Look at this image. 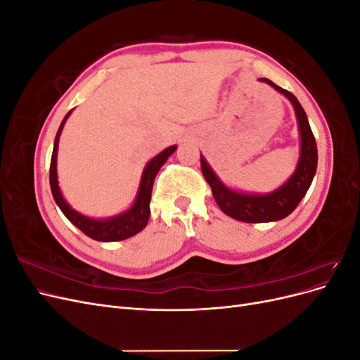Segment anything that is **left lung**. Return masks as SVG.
Masks as SVG:
<instances>
[{"instance_id": "8db88e82", "label": "left lung", "mask_w": 360, "mask_h": 360, "mask_svg": "<svg viewBox=\"0 0 360 360\" xmlns=\"http://www.w3.org/2000/svg\"><path fill=\"white\" fill-rule=\"evenodd\" d=\"M261 81L267 82L274 86L275 90L287 96L294 106V111L297 115L299 130H300V159L297 163L296 172L292 174L291 179L269 195H248L238 193L221 183V180L214 176L212 168L207 165V162L201 156V171L202 176L210 184L214 201L219 205V209L233 219L248 222V224H261V222H274L284 219L294 209L299 205L304 193L308 192L312 179L317 171V144L308 123V117L304 114L302 105L296 99L292 93L281 89L276 84L267 78H261Z\"/></svg>"}]
</instances>
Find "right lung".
I'll return each mask as SVG.
<instances>
[{
    "label": "right lung",
    "instance_id": "right-lung-1",
    "mask_svg": "<svg viewBox=\"0 0 360 360\" xmlns=\"http://www.w3.org/2000/svg\"><path fill=\"white\" fill-rule=\"evenodd\" d=\"M72 111L68 112V115L64 117L63 123L60 124V129L56 136V143H53V151H52V158H51V168H49V183H51V191H52V197L58 204L61 212L64 216L79 230L89 236L93 240L97 242H118V240H124V238L132 237L138 234L139 231H143L150 217V200H151V189H153V181L158 171L163 163L167 162V159L176 151V146H171L167 150H163L160 155L151 159L148 162V165L144 169L143 179H141V186L138 197L135 200V204L132 205V209L127 210L123 214H118L115 217H111V219L106 221H96L90 219V217H85L81 213L75 212L70 209L69 204L64 201L63 195L58 188V180H57V150H58V138L61 134V129L66 123L68 117L70 115Z\"/></svg>",
    "mask_w": 360,
    "mask_h": 360
}]
</instances>
